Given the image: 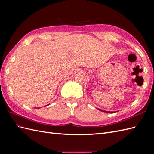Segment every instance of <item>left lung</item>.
I'll use <instances>...</instances> for the list:
<instances>
[{"label": "left lung", "mask_w": 154, "mask_h": 154, "mask_svg": "<svg viewBox=\"0 0 154 154\" xmlns=\"http://www.w3.org/2000/svg\"><path fill=\"white\" fill-rule=\"evenodd\" d=\"M99 110H100V109H99ZM101 111H103V112H107V113H114V112H108V111H105V110H100Z\"/></svg>", "instance_id": "obj_1"}]
</instances>
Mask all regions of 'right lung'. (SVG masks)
Listing matches in <instances>:
<instances>
[{"label": "right lung", "mask_w": 154, "mask_h": 154, "mask_svg": "<svg viewBox=\"0 0 154 154\" xmlns=\"http://www.w3.org/2000/svg\"><path fill=\"white\" fill-rule=\"evenodd\" d=\"M46 106H47V105H46Z\"/></svg>", "instance_id": "add662e5"}]
</instances>
